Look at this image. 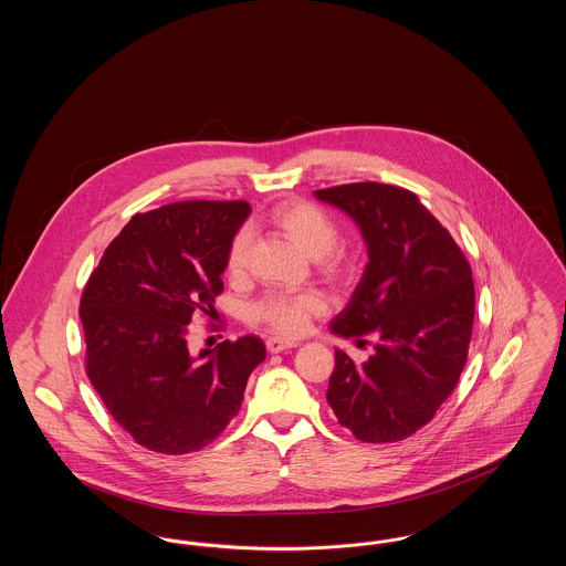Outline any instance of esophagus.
I'll return each instance as SVG.
<instances>
[{"mask_svg": "<svg viewBox=\"0 0 566 566\" xmlns=\"http://www.w3.org/2000/svg\"><path fill=\"white\" fill-rule=\"evenodd\" d=\"M265 344H268V350H270L271 354L293 350V348H296V342H291V339H282V337H270Z\"/></svg>", "mask_w": 566, "mask_h": 566, "instance_id": "34e87169", "label": "esophagus"}]
</instances>
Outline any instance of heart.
I'll return each mask as SVG.
<instances>
[{"mask_svg":"<svg viewBox=\"0 0 566 566\" xmlns=\"http://www.w3.org/2000/svg\"><path fill=\"white\" fill-rule=\"evenodd\" d=\"M270 227L296 250L318 261L326 277L339 280L348 273V261L344 254L333 252L339 242L337 224L312 203L284 201L271 210ZM250 238L242 231L233 238L227 252V275L231 280H242L248 270ZM323 301L316 295H273L254 303L248 310L252 323L268 324L277 335H298L307 328L312 318L323 314Z\"/></svg>","mask_w":566,"mask_h":566,"instance_id":"b5f03b06","label":"heart"}]
</instances>
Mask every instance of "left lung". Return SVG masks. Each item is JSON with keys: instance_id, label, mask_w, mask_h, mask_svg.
<instances>
[{"instance_id": "8db88e82", "label": "left lung", "mask_w": 566, "mask_h": 566, "mask_svg": "<svg viewBox=\"0 0 566 566\" xmlns=\"http://www.w3.org/2000/svg\"><path fill=\"white\" fill-rule=\"evenodd\" d=\"M314 197L350 216L369 256L331 333L356 344L376 337L365 363L335 350L326 401L356 439L401 441L429 424L457 388L475 318L473 273L409 190L358 182Z\"/></svg>"}]
</instances>
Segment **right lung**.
<instances>
[{"label":"right lung","instance_id":"right-lung-1","mask_svg":"<svg viewBox=\"0 0 566 566\" xmlns=\"http://www.w3.org/2000/svg\"><path fill=\"white\" fill-rule=\"evenodd\" d=\"M245 201H180L135 214L109 242L81 298L86 374L109 416L161 454L212 443L238 416L265 344L245 335L189 352L197 312L214 314Z\"/></svg>","mask_w":566,"mask_h":566}]
</instances>
